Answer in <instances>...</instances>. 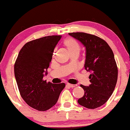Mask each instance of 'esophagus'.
Instances as JSON below:
<instances>
[{"mask_svg":"<svg viewBox=\"0 0 130 130\" xmlns=\"http://www.w3.org/2000/svg\"><path fill=\"white\" fill-rule=\"evenodd\" d=\"M67 85H68V86L71 87V88H74V87L77 86V85H72V84H69V83H67Z\"/></svg>","mask_w":130,"mask_h":130,"instance_id":"obj_1","label":"esophagus"}]
</instances>
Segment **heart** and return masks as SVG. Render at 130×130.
<instances>
[{
    "mask_svg": "<svg viewBox=\"0 0 130 130\" xmlns=\"http://www.w3.org/2000/svg\"><path fill=\"white\" fill-rule=\"evenodd\" d=\"M64 44L70 53H74V52L79 53L80 45L78 43V42L74 39L71 38V37L66 39L64 41ZM54 52H55V51H54Z\"/></svg>",
    "mask_w": 130,
    "mask_h": 130,
    "instance_id": "1",
    "label": "heart"
}]
</instances>
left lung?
<instances>
[{"instance_id": "obj_1", "label": "left lung", "mask_w": 130, "mask_h": 130, "mask_svg": "<svg viewBox=\"0 0 130 130\" xmlns=\"http://www.w3.org/2000/svg\"><path fill=\"white\" fill-rule=\"evenodd\" d=\"M85 47V68L91 73V85H81L85 94L77 101L80 105L94 109L103 105L111 96L118 79V68L114 54L106 41L85 32L69 33Z\"/></svg>"}]
</instances>
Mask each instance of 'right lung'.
Listing matches in <instances>:
<instances>
[{
	"label": "right lung",
	"instance_id": "add662e5",
	"mask_svg": "<svg viewBox=\"0 0 130 130\" xmlns=\"http://www.w3.org/2000/svg\"><path fill=\"white\" fill-rule=\"evenodd\" d=\"M61 36H49L27 42L22 47L14 65L20 94L27 104L39 111L56 105L65 84L44 81Z\"/></svg>",
	"mask_w": 130,
	"mask_h": 130
}]
</instances>
